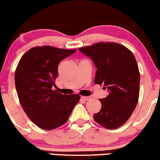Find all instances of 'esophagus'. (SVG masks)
<instances>
[{
	"label": "esophagus",
	"mask_w": 160,
	"mask_h": 160,
	"mask_svg": "<svg viewBox=\"0 0 160 160\" xmlns=\"http://www.w3.org/2000/svg\"><path fill=\"white\" fill-rule=\"evenodd\" d=\"M81 99L82 100L84 101H87L88 100H90V97H86V96H82L81 97Z\"/></svg>",
	"instance_id": "obj_1"
}]
</instances>
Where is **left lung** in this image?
Masks as SVG:
<instances>
[{
	"mask_svg": "<svg viewBox=\"0 0 160 160\" xmlns=\"http://www.w3.org/2000/svg\"><path fill=\"white\" fill-rule=\"evenodd\" d=\"M79 50L96 66L94 83L102 85L108 92L106 98L99 100L102 107L94 120L108 129L120 128L138 102L140 75L134 55L125 46L110 42H100Z\"/></svg>",
	"mask_w": 160,
	"mask_h": 160,
	"instance_id": "left-lung-1",
	"label": "left lung"
}]
</instances>
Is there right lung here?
<instances>
[{"label": "right lung", "instance_id": "1", "mask_svg": "<svg viewBox=\"0 0 160 160\" xmlns=\"http://www.w3.org/2000/svg\"><path fill=\"white\" fill-rule=\"evenodd\" d=\"M76 49L36 46L22 56L16 68L15 82L18 98L28 117L39 128L52 130L66 122L79 94H62L55 86L59 62Z\"/></svg>", "mask_w": 160, "mask_h": 160}]
</instances>
